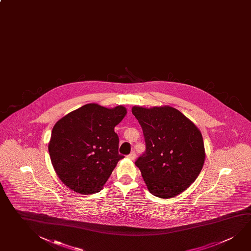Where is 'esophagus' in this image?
I'll return each instance as SVG.
<instances>
[{
	"label": "esophagus",
	"instance_id": "obj_1",
	"mask_svg": "<svg viewBox=\"0 0 251 251\" xmlns=\"http://www.w3.org/2000/svg\"><path fill=\"white\" fill-rule=\"evenodd\" d=\"M127 158H130V159H134V158H136V152L133 151H131L130 153L127 155Z\"/></svg>",
	"mask_w": 251,
	"mask_h": 251
}]
</instances>
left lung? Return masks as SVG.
I'll use <instances>...</instances> for the list:
<instances>
[{
  "mask_svg": "<svg viewBox=\"0 0 251 251\" xmlns=\"http://www.w3.org/2000/svg\"><path fill=\"white\" fill-rule=\"evenodd\" d=\"M143 129L145 151L136 161L150 192L171 198L197 179L204 162L202 134L171 106L132 107Z\"/></svg>",
  "mask_w": 251,
  "mask_h": 251,
  "instance_id": "left-lung-1",
  "label": "left lung"
}]
</instances>
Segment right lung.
<instances>
[{
  "mask_svg": "<svg viewBox=\"0 0 251 251\" xmlns=\"http://www.w3.org/2000/svg\"><path fill=\"white\" fill-rule=\"evenodd\" d=\"M124 106L108 109L87 104L53 126L49 151L59 178L80 194L101 190L120 159L115 127L126 115Z\"/></svg>",
  "mask_w": 251,
  "mask_h": 251,
  "instance_id": "1",
  "label": "right lung"
}]
</instances>
